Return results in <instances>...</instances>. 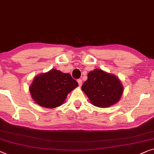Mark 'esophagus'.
Instances as JSON below:
<instances>
[{
  "label": "esophagus",
  "mask_w": 154,
  "mask_h": 154,
  "mask_svg": "<svg viewBox=\"0 0 154 154\" xmlns=\"http://www.w3.org/2000/svg\"><path fill=\"white\" fill-rule=\"evenodd\" d=\"M77 81H78V82H79V86L81 87V85H82V80L81 79H79Z\"/></svg>",
  "instance_id": "34e87169"
}]
</instances>
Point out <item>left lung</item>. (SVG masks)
<instances>
[{"mask_svg": "<svg viewBox=\"0 0 154 154\" xmlns=\"http://www.w3.org/2000/svg\"><path fill=\"white\" fill-rule=\"evenodd\" d=\"M81 89L92 105L102 108L117 103L124 92L123 85L118 77L99 69L88 73V80Z\"/></svg>", "mask_w": 154, "mask_h": 154, "instance_id": "left-lung-1", "label": "left lung"}]
</instances>
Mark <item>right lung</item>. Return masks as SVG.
Listing matches in <instances>:
<instances>
[{
	"label": "right lung",
	"mask_w": 154,
	"mask_h": 154,
	"mask_svg": "<svg viewBox=\"0 0 154 154\" xmlns=\"http://www.w3.org/2000/svg\"><path fill=\"white\" fill-rule=\"evenodd\" d=\"M79 86L70 73L56 69L36 75L29 87L32 99L39 106L55 108L64 103L68 94Z\"/></svg>",
	"instance_id": "1"
}]
</instances>
